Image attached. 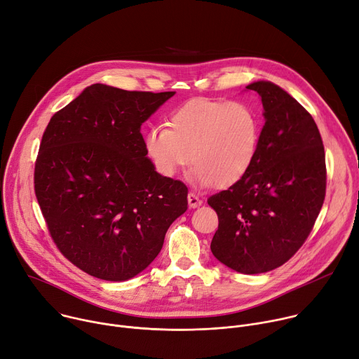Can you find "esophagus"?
<instances>
[{"label":"esophagus","mask_w":359,"mask_h":359,"mask_svg":"<svg viewBox=\"0 0 359 359\" xmlns=\"http://www.w3.org/2000/svg\"><path fill=\"white\" fill-rule=\"evenodd\" d=\"M203 204V200L200 196H196L194 192H189L188 194V205H189V208H196V207H200Z\"/></svg>","instance_id":"obj_1"}]
</instances>
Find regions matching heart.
<instances>
[{"label": "heart", "instance_id": "obj_1", "mask_svg": "<svg viewBox=\"0 0 359 359\" xmlns=\"http://www.w3.org/2000/svg\"><path fill=\"white\" fill-rule=\"evenodd\" d=\"M170 130L154 127L145 135V151L158 174L172 178L194 164V184L228 188L254 165L261 140V121L244 102L195 98L177 108Z\"/></svg>", "mask_w": 359, "mask_h": 359}]
</instances>
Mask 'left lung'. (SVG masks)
<instances>
[{"instance_id": "8db88e82", "label": "left lung", "mask_w": 359, "mask_h": 359, "mask_svg": "<svg viewBox=\"0 0 359 359\" xmlns=\"http://www.w3.org/2000/svg\"><path fill=\"white\" fill-rule=\"evenodd\" d=\"M258 93L265 124L250 172L208 198L219 224L211 251L228 268L262 273L285 264L305 243L325 198L321 134L311 114L271 81Z\"/></svg>"}]
</instances>
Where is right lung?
<instances>
[{
    "instance_id": "obj_1",
    "label": "right lung",
    "mask_w": 359,
    "mask_h": 359,
    "mask_svg": "<svg viewBox=\"0 0 359 359\" xmlns=\"http://www.w3.org/2000/svg\"><path fill=\"white\" fill-rule=\"evenodd\" d=\"M174 94L93 84L54 114L43 135L38 204L62 255L100 280L142 272L188 208V188L155 171L141 134Z\"/></svg>"
}]
</instances>
